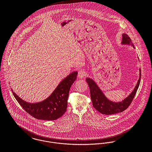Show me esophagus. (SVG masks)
<instances>
[{
    "mask_svg": "<svg viewBox=\"0 0 152 152\" xmlns=\"http://www.w3.org/2000/svg\"><path fill=\"white\" fill-rule=\"evenodd\" d=\"M86 74V71H84V69H80L78 73V77L80 79H82L85 77Z\"/></svg>",
    "mask_w": 152,
    "mask_h": 152,
    "instance_id": "34e87169",
    "label": "esophagus"
}]
</instances>
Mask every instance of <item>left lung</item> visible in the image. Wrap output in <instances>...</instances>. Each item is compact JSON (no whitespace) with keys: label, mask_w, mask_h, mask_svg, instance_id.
Returning a JSON list of instances; mask_svg holds the SVG:
<instances>
[{"label":"left lung","mask_w":152,"mask_h":152,"mask_svg":"<svg viewBox=\"0 0 152 152\" xmlns=\"http://www.w3.org/2000/svg\"><path fill=\"white\" fill-rule=\"evenodd\" d=\"M121 44L122 45H131L134 48V45L132 43L130 37L126 34L124 33L122 34ZM140 79L141 70L140 68H139V78L133 90L122 101L115 102L109 99L94 80L90 78H87L86 82L89 87L91 99L92 100L93 107L96 110L104 115H112L123 112L130 105L139 86Z\"/></svg>","instance_id":"8db88e82"}]
</instances>
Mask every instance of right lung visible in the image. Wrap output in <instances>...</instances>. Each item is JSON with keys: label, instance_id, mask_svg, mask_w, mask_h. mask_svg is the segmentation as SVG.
<instances>
[{"label": "right lung", "instance_id": "add662e5", "mask_svg": "<svg viewBox=\"0 0 152 152\" xmlns=\"http://www.w3.org/2000/svg\"><path fill=\"white\" fill-rule=\"evenodd\" d=\"M78 71H74L64 78L51 93L42 102L28 103L22 99L12 89V93L20 106L34 118L44 121H54L66 111L69 89L77 78Z\"/></svg>", "mask_w": 152, "mask_h": 152}]
</instances>
